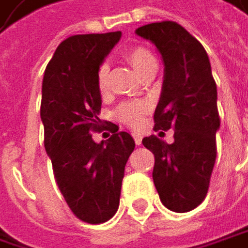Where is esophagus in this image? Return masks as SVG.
I'll return each mask as SVG.
<instances>
[{
	"mask_svg": "<svg viewBox=\"0 0 248 248\" xmlns=\"http://www.w3.org/2000/svg\"><path fill=\"white\" fill-rule=\"evenodd\" d=\"M132 136H133V139H135V143L139 146V145H142V135L140 133H132Z\"/></svg>",
	"mask_w": 248,
	"mask_h": 248,
	"instance_id": "obj_1",
	"label": "esophagus"
}]
</instances>
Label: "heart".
I'll return each mask as SVG.
<instances>
[{"mask_svg":"<svg viewBox=\"0 0 248 248\" xmlns=\"http://www.w3.org/2000/svg\"><path fill=\"white\" fill-rule=\"evenodd\" d=\"M124 59L142 75L145 74L147 69L152 66H156V58L153 54L142 45H135L130 46L124 51ZM96 86L101 95H106L109 91V66L108 63H102L98 68L96 72ZM149 112L147 105L142 102H124L122 103L118 110L116 116L121 122L130 126V127H139L145 122V116Z\"/></svg>","mask_w":248,"mask_h":248,"instance_id":"1","label":"heart"}]
</instances>
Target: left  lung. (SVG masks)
<instances>
[{"mask_svg":"<svg viewBox=\"0 0 248 248\" xmlns=\"http://www.w3.org/2000/svg\"><path fill=\"white\" fill-rule=\"evenodd\" d=\"M136 34L152 41L165 62V80L155 110V130H174V142L149 136L155 155L153 182L162 203L177 213L190 212L206 197L220 127L217 86L203 45L174 21L147 24Z\"/></svg>","mask_w":248,"mask_h":248,"instance_id":"1","label":"left lung"}]
</instances>
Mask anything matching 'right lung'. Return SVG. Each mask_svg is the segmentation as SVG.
Returning a JSON list of instances; mask_svg holds the SVG:
<instances>
[{
  "label": "right lung",
  "mask_w": 248,
  "mask_h": 248,
  "mask_svg": "<svg viewBox=\"0 0 248 248\" xmlns=\"http://www.w3.org/2000/svg\"><path fill=\"white\" fill-rule=\"evenodd\" d=\"M122 32L72 35L62 41L42 82L44 145L58 187L79 220L99 224L119 207L124 166L135 149L127 132L110 124L112 136L95 143L103 130L96 72Z\"/></svg>",
  "instance_id": "right-lung-1"
}]
</instances>
